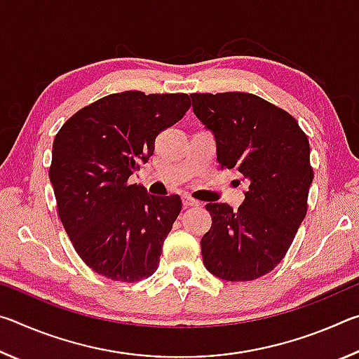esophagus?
Instances as JSON below:
<instances>
[{
	"mask_svg": "<svg viewBox=\"0 0 359 359\" xmlns=\"http://www.w3.org/2000/svg\"><path fill=\"white\" fill-rule=\"evenodd\" d=\"M182 201H184L185 208H191V205H199V204H201L199 201H196V199H193L191 196H184V199H182Z\"/></svg>",
	"mask_w": 359,
	"mask_h": 359,
	"instance_id": "1",
	"label": "esophagus"
}]
</instances>
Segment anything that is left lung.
I'll return each mask as SVG.
<instances>
[{"mask_svg": "<svg viewBox=\"0 0 359 359\" xmlns=\"http://www.w3.org/2000/svg\"><path fill=\"white\" fill-rule=\"evenodd\" d=\"M190 96L194 115L215 137L220 169H236L247 184L238 210L205 204L212 226L201 239L204 266L223 280H255L283 259L307 214L309 139L293 115L257 95Z\"/></svg>", "mask_w": 359, "mask_h": 359, "instance_id": "obj_1", "label": "left lung"}]
</instances>
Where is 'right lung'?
<instances>
[{
	"mask_svg": "<svg viewBox=\"0 0 359 359\" xmlns=\"http://www.w3.org/2000/svg\"><path fill=\"white\" fill-rule=\"evenodd\" d=\"M190 106L187 93H114L76 112L53 139L48 175L58 217L100 276L130 283L156 271L182 199L154 196L128 179Z\"/></svg>",
	"mask_w": 359,
	"mask_h": 359,
	"instance_id": "add662e5",
	"label": "right lung"
}]
</instances>
